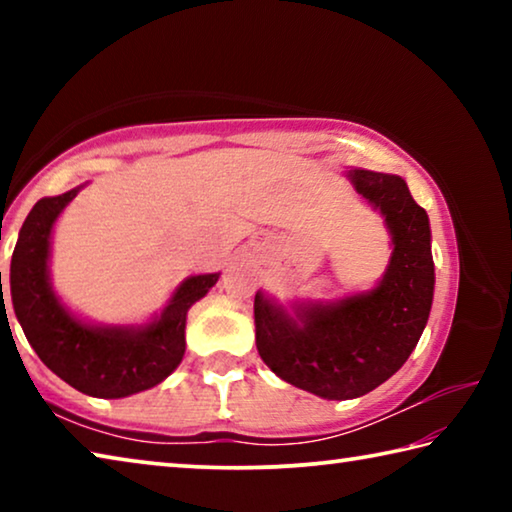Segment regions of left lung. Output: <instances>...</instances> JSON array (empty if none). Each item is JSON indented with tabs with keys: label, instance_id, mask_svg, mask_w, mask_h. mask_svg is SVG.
<instances>
[{
	"label": "left lung",
	"instance_id": "obj_1",
	"mask_svg": "<svg viewBox=\"0 0 512 512\" xmlns=\"http://www.w3.org/2000/svg\"><path fill=\"white\" fill-rule=\"evenodd\" d=\"M357 192L379 207L393 235L384 280L332 305L298 307V325L255 296L257 352L277 377L325 400H352L395 375L427 325L433 259L427 212L400 176L352 169Z\"/></svg>",
	"mask_w": 512,
	"mask_h": 512
}]
</instances>
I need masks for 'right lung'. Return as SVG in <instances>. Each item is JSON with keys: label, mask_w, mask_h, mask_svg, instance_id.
<instances>
[{"label": "right lung", "mask_w": 512, "mask_h": 512, "mask_svg": "<svg viewBox=\"0 0 512 512\" xmlns=\"http://www.w3.org/2000/svg\"><path fill=\"white\" fill-rule=\"evenodd\" d=\"M79 189L33 205L13 250L11 298L24 336L51 372L85 395L115 400L146 391L176 370L185 354L187 311L219 275L189 277L160 320L142 329L79 323L56 300L47 275L51 225Z\"/></svg>", "instance_id": "obj_1"}]
</instances>
